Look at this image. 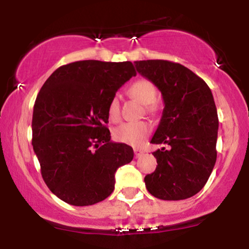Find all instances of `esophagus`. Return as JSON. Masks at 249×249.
<instances>
[{
    "instance_id": "obj_1",
    "label": "esophagus",
    "mask_w": 249,
    "mask_h": 249,
    "mask_svg": "<svg viewBox=\"0 0 249 249\" xmlns=\"http://www.w3.org/2000/svg\"><path fill=\"white\" fill-rule=\"evenodd\" d=\"M142 153H144V151L139 150V148H134V156H136V158H139V157H142Z\"/></svg>"
}]
</instances>
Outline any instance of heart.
Wrapping results in <instances>:
<instances>
[{
    "instance_id": "obj_1",
    "label": "heart",
    "mask_w": 249,
    "mask_h": 249,
    "mask_svg": "<svg viewBox=\"0 0 249 249\" xmlns=\"http://www.w3.org/2000/svg\"><path fill=\"white\" fill-rule=\"evenodd\" d=\"M128 93L137 99L139 103L147 107V111L152 112L153 103L157 99V89L152 82L148 79H139L134 82L128 89ZM107 113L110 119L116 121L119 117V98L118 96H113L111 98L107 107ZM150 125L145 122L136 123H124L117 126L113 130V138L117 142H124V144L138 146L150 133Z\"/></svg>"
}]
</instances>
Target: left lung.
<instances>
[{"label": "left lung", "mask_w": 249, "mask_h": 249, "mask_svg": "<svg viewBox=\"0 0 249 249\" xmlns=\"http://www.w3.org/2000/svg\"><path fill=\"white\" fill-rule=\"evenodd\" d=\"M142 77L161 92L164 110L151 142L165 144L152 154L157 168L144 181L161 200H184L205 186L216 161L219 119L212 91L204 79L179 63L134 62Z\"/></svg>", "instance_id": "obj_1"}]
</instances>
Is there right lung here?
I'll list each match as a JSON object with an SVG mask.
<instances>
[{"mask_svg":"<svg viewBox=\"0 0 249 249\" xmlns=\"http://www.w3.org/2000/svg\"><path fill=\"white\" fill-rule=\"evenodd\" d=\"M131 62H73L53 71L37 95L33 147L43 180L67 204L89 206L115 190L117 168L133 159L132 147L111 142L107 107L136 76Z\"/></svg>","mask_w":249,"mask_h":249,"instance_id":"add662e5","label":"right lung"}]
</instances>
